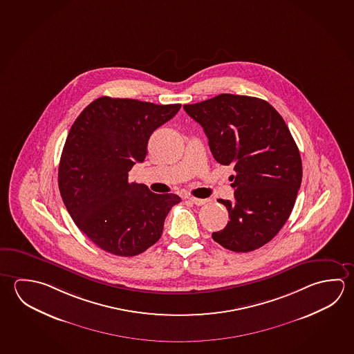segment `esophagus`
Returning <instances> with one entry per match:
<instances>
[{
  "label": "esophagus",
  "instance_id": "34e87169",
  "mask_svg": "<svg viewBox=\"0 0 354 354\" xmlns=\"http://www.w3.org/2000/svg\"><path fill=\"white\" fill-rule=\"evenodd\" d=\"M189 201H192V204L198 205V206H201V205H205L206 203H209V200L207 198H187Z\"/></svg>",
  "mask_w": 354,
  "mask_h": 354
}]
</instances>
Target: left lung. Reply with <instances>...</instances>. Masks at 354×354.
Listing matches in <instances>:
<instances>
[{
	"label": "left lung",
	"instance_id": "left-lung-1",
	"mask_svg": "<svg viewBox=\"0 0 354 354\" xmlns=\"http://www.w3.org/2000/svg\"><path fill=\"white\" fill-rule=\"evenodd\" d=\"M185 112L204 128L215 160L234 165L235 201L218 198L230 221L212 239L235 252L271 241L291 215L302 180L299 150L279 112L266 100L223 93Z\"/></svg>",
	"mask_w": 354,
	"mask_h": 354
}]
</instances>
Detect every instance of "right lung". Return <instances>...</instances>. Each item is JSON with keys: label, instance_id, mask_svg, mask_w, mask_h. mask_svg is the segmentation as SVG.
<instances>
[{"label": "right lung", "instance_id": "1", "mask_svg": "<svg viewBox=\"0 0 354 354\" xmlns=\"http://www.w3.org/2000/svg\"><path fill=\"white\" fill-rule=\"evenodd\" d=\"M180 106L100 97L69 131L58 168L61 196L78 229L109 254L131 257L153 246L180 203L175 194L128 181L134 164L144 162L153 131Z\"/></svg>", "mask_w": 354, "mask_h": 354}]
</instances>
